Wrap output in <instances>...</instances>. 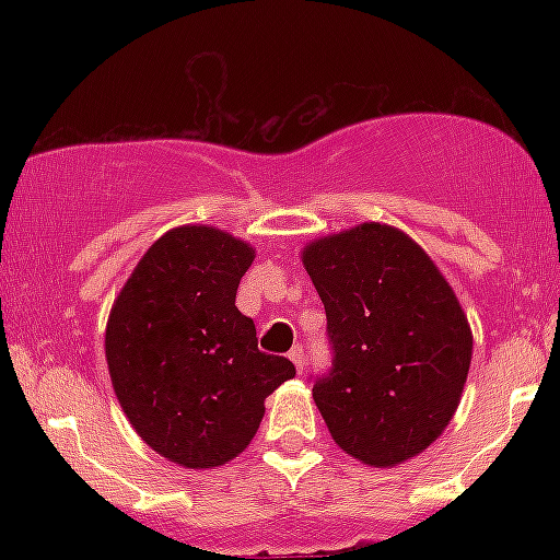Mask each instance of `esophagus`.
I'll list each match as a JSON object with an SVG mask.
<instances>
[{"instance_id": "1", "label": "esophagus", "mask_w": 560, "mask_h": 560, "mask_svg": "<svg viewBox=\"0 0 560 560\" xmlns=\"http://www.w3.org/2000/svg\"><path fill=\"white\" fill-rule=\"evenodd\" d=\"M289 361L298 365V371L302 374V369H305V347L294 345L292 350H289Z\"/></svg>"}]
</instances>
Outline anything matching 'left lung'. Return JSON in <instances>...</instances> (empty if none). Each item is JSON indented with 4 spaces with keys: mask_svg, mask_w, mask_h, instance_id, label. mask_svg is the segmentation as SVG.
<instances>
[{
    "mask_svg": "<svg viewBox=\"0 0 560 560\" xmlns=\"http://www.w3.org/2000/svg\"><path fill=\"white\" fill-rule=\"evenodd\" d=\"M326 311L331 369L313 400L339 447L371 466L427 450L453 419L471 329L453 289L402 231L361 223L302 249Z\"/></svg>",
    "mask_w": 560,
    "mask_h": 560,
    "instance_id": "8db88e82",
    "label": "left lung"
}]
</instances>
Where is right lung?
<instances>
[{"label": "right lung", "instance_id": "right-lung-1", "mask_svg": "<svg viewBox=\"0 0 560 560\" xmlns=\"http://www.w3.org/2000/svg\"><path fill=\"white\" fill-rule=\"evenodd\" d=\"M255 249L213 226H182L144 253L115 300L105 355L120 408L155 453L186 468L236 458L262 400L294 376L258 350L236 289Z\"/></svg>", "mask_w": 560, "mask_h": 560}]
</instances>
